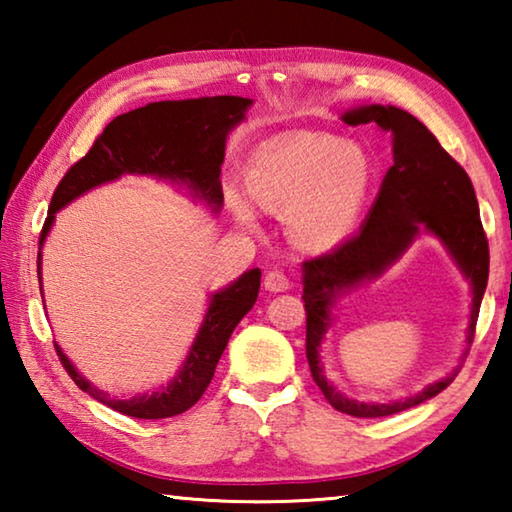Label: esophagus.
<instances>
[{
	"mask_svg": "<svg viewBox=\"0 0 512 512\" xmlns=\"http://www.w3.org/2000/svg\"><path fill=\"white\" fill-rule=\"evenodd\" d=\"M264 287L268 289V291H273V293H280V291H287V289H291V280L287 277V273L284 271H268L266 273V277H264Z\"/></svg>",
	"mask_w": 512,
	"mask_h": 512,
	"instance_id": "esophagus-1",
	"label": "esophagus"
}]
</instances>
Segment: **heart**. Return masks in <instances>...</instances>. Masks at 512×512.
Returning a JSON list of instances; mask_svg holds the SVG:
<instances>
[{
    "label": "heart",
    "mask_w": 512,
    "mask_h": 512,
    "mask_svg": "<svg viewBox=\"0 0 512 512\" xmlns=\"http://www.w3.org/2000/svg\"><path fill=\"white\" fill-rule=\"evenodd\" d=\"M375 187V164L361 144L327 133L282 137L255 153L246 189L264 210L284 214L289 237L309 250H327L357 228ZM241 225L255 216L246 201L230 198Z\"/></svg>",
    "instance_id": "b5f03b06"
}]
</instances>
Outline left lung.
Returning a JSON list of instances; mask_svg holds the SVG:
<instances>
[{"label": "left lung", "instance_id": "1", "mask_svg": "<svg viewBox=\"0 0 512 512\" xmlns=\"http://www.w3.org/2000/svg\"><path fill=\"white\" fill-rule=\"evenodd\" d=\"M348 126L377 124L393 137V167L357 235L329 253L302 264V300L307 311V361L311 377L336 411L354 418H384L436 397L452 384L456 372L400 402H357L329 384L320 366V341L332 325L336 296L375 280L400 259L420 230L443 241L449 255L472 284L467 350L474 341L476 318L488 284L490 253L472 180L420 119L395 106H361L341 117ZM465 350V352H467Z\"/></svg>", "mask_w": 512, "mask_h": 512}]
</instances>
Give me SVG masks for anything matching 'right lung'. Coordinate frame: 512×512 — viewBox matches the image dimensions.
Instances as JSON below:
<instances>
[{
	"label": "right lung",
	"mask_w": 512,
	"mask_h": 512,
	"mask_svg": "<svg viewBox=\"0 0 512 512\" xmlns=\"http://www.w3.org/2000/svg\"><path fill=\"white\" fill-rule=\"evenodd\" d=\"M250 99L244 97H201L185 101H155L119 115L103 128L92 149L72 164L60 180L49 203V214L40 232V248L54 223V216L74 198L117 180L124 173H146L171 183L187 185L194 196L203 198L219 210L223 203L221 164L225 155V137L246 117ZM40 277V253H38ZM262 271L253 268L223 291H216L203 325L189 348L187 359L171 384L160 391L137 395L133 400H115L99 391L79 375L63 350L54 343L58 359L74 384L94 400L124 415L140 420H160L185 413L201 400L214 377L216 363L244 318L257 302ZM42 289V287H40Z\"/></svg>",
	"instance_id": "add662e5"
}]
</instances>
